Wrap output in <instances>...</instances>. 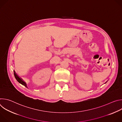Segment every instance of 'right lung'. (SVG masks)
Wrapping results in <instances>:
<instances>
[{
	"label": "right lung",
	"mask_w": 122,
	"mask_h": 122,
	"mask_svg": "<svg viewBox=\"0 0 122 122\" xmlns=\"http://www.w3.org/2000/svg\"><path fill=\"white\" fill-rule=\"evenodd\" d=\"M14 77H15V79H16V80L18 81L19 83H20L21 84H23V85H24L25 86V87H27V86H26V83H25V81H24L20 78H19L18 76L17 75V74L15 73V71L14 72Z\"/></svg>",
	"instance_id": "1"
}]
</instances>
